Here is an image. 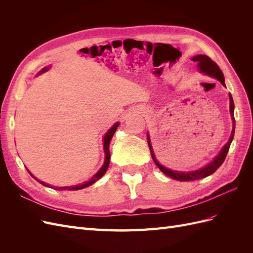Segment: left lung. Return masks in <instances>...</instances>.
Masks as SVG:
<instances>
[{"instance_id":"1","label":"left lung","mask_w":253,"mask_h":253,"mask_svg":"<svg viewBox=\"0 0 253 253\" xmlns=\"http://www.w3.org/2000/svg\"><path fill=\"white\" fill-rule=\"evenodd\" d=\"M194 62H197V67L198 71H200L202 74L209 76L211 78H214L218 80L224 86H226L225 84V78H224V74L220 71V68L217 66V64L208 57L205 55H196L192 58ZM229 101H230V115H231V120H232V131L231 135L229 137V139L227 143L224 145L221 150L219 151L218 154L214 157L211 162L204 166L203 168H200V169L194 170V171H189V172H182V171H174L171 169H168L165 166L160 165L158 163V160L155 157L154 151H153L152 144H151V139H150V134L148 133L147 138H148V144L151 151V155L154 163L156 166L159 168V170L162 171L164 174H166L169 177L175 179V180H179V181H192V180H197L201 178H205L207 176H209L215 172L218 168L221 166V164L224 163V160L227 156V153L229 151V148H230V144L233 140V136H234V129H235V120H234V102H233V98L231 94H229Z\"/></svg>"}]
</instances>
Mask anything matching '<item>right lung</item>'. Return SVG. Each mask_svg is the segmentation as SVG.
I'll return each instance as SVG.
<instances>
[{
  "instance_id": "obj_1",
  "label": "right lung",
  "mask_w": 253,
  "mask_h": 253,
  "mask_svg": "<svg viewBox=\"0 0 253 253\" xmlns=\"http://www.w3.org/2000/svg\"><path fill=\"white\" fill-rule=\"evenodd\" d=\"M49 68H50V65L42 68V70L37 74V76H39V75H41V74H43V73H45V72H47V71L49 70ZM119 125H120L119 122H116V124H114V126L109 129L108 132H106V133L104 134V136H103V151H104V155H105V156H104V162H103L102 167L100 168V169H99V171H98L94 176H91V177L89 178V180L84 181V182L79 183V185H76V186H70V187H52V186L48 185V183L44 182V181H42V180H40V179H38L37 177H35V176H34L32 173H30L29 170L27 169L28 173H29L30 175H32L33 177H34L38 182L42 183L43 186L48 187V188H55L56 190H81V189L86 188V187H88V186H90V185H93V183L96 182L98 179H100V178L102 177V176L105 174L106 170H108L109 165H110V159H111V156H110V142H111V140H112L113 135L115 134V132H116L117 127L119 126Z\"/></svg>"
}]
</instances>
